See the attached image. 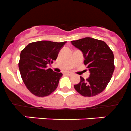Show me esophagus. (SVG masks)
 <instances>
[{
  "label": "esophagus",
  "mask_w": 131,
  "mask_h": 131,
  "mask_svg": "<svg viewBox=\"0 0 131 131\" xmlns=\"http://www.w3.org/2000/svg\"><path fill=\"white\" fill-rule=\"evenodd\" d=\"M66 74L69 75V76H71V75H72V74H72V72H66Z\"/></svg>",
  "instance_id": "obj_1"
}]
</instances>
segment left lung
<instances>
[{"label": "left lung", "mask_w": 131, "mask_h": 131, "mask_svg": "<svg viewBox=\"0 0 131 131\" xmlns=\"http://www.w3.org/2000/svg\"><path fill=\"white\" fill-rule=\"evenodd\" d=\"M71 43L83 53L84 64L87 66L90 76L75 85L76 91L84 97H92L103 91L112 77L115 65L113 51L105 42L92 37H85Z\"/></svg>", "instance_id": "obj_1"}]
</instances>
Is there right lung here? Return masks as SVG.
<instances>
[{
  "mask_svg": "<svg viewBox=\"0 0 131 131\" xmlns=\"http://www.w3.org/2000/svg\"><path fill=\"white\" fill-rule=\"evenodd\" d=\"M66 43L37 41L28 44L21 51L18 66L22 80L36 96H48L58 86L62 74L54 72L48 65L56 60Z\"/></svg>",
  "mask_w": 131,
  "mask_h": 131,
  "instance_id": "add662e5",
  "label": "right lung"
}]
</instances>
